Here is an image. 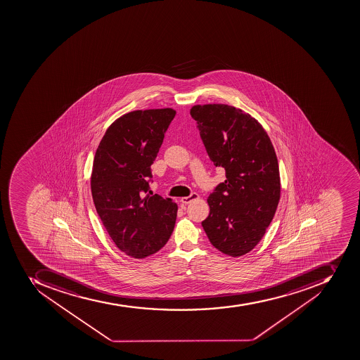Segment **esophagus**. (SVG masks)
Listing matches in <instances>:
<instances>
[{"label":"esophagus","instance_id":"1","mask_svg":"<svg viewBox=\"0 0 360 360\" xmlns=\"http://www.w3.org/2000/svg\"><path fill=\"white\" fill-rule=\"evenodd\" d=\"M199 195H197V193H191V195H188V197H182L181 199H180V201H181L182 204H189V202H191L193 200H195V199H198Z\"/></svg>","mask_w":360,"mask_h":360}]
</instances>
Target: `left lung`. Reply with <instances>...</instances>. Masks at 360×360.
<instances>
[{
  "label": "left lung",
  "mask_w": 360,
  "mask_h": 360,
  "mask_svg": "<svg viewBox=\"0 0 360 360\" xmlns=\"http://www.w3.org/2000/svg\"><path fill=\"white\" fill-rule=\"evenodd\" d=\"M207 153L226 180L207 199L210 215L201 225L224 255H247L264 238L281 199L277 155L257 119L223 103L193 105Z\"/></svg>",
  "instance_id": "left-lung-1"
}]
</instances>
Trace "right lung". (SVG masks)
I'll list each match as a JSON object with an SVG mask.
<instances>
[{
    "instance_id": "right-lung-1",
    "label": "right lung",
    "mask_w": 360,
    "mask_h": 360,
    "mask_svg": "<svg viewBox=\"0 0 360 360\" xmlns=\"http://www.w3.org/2000/svg\"><path fill=\"white\" fill-rule=\"evenodd\" d=\"M176 116L172 108L135 110L108 127L94 155L91 193L105 231L122 252L143 259L165 247L178 206L152 195L150 165Z\"/></svg>"
}]
</instances>
